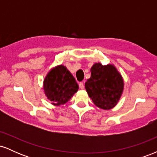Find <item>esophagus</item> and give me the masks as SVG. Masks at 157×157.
I'll use <instances>...</instances> for the list:
<instances>
[{"label":"esophagus","instance_id":"34e87169","mask_svg":"<svg viewBox=\"0 0 157 157\" xmlns=\"http://www.w3.org/2000/svg\"><path fill=\"white\" fill-rule=\"evenodd\" d=\"M79 86H80V89H84V83H83V82H80V84H79Z\"/></svg>","mask_w":157,"mask_h":157}]
</instances>
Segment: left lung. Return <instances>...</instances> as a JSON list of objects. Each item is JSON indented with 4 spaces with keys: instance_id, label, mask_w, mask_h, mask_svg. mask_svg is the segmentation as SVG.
I'll use <instances>...</instances> for the list:
<instances>
[{
    "instance_id": "1",
    "label": "left lung",
    "mask_w": 157,
    "mask_h": 157,
    "mask_svg": "<svg viewBox=\"0 0 157 157\" xmlns=\"http://www.w3.org/2000/svg\"><path fill=\"white\" fill-rule=\"evenodd\" d=\"M91 77L85 83L86 91L97 107L112 109L117 105L124 89L121 74L113 64L96 63L91 68Z\"/></svg>"
}]
</instances>
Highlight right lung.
I'll return each mask as SVG.
<instances>
[{
	"instance_id": "1",
	"label": "right lung",
	"mask_w": 157,
	"mask_h": 157,
	"mask_svg": "<svg viewBox=\"0 0 157 157\" xmlns=\"http://www.w3.org/2000/svg\"><path fill=\"white\" fill-rule=\"evenodd\" d=\"M78 89L75 78L63 65L52 68L44 80L45 95L53 105L59 106L67 102Z\"/></svg>"
}]
</instances>
